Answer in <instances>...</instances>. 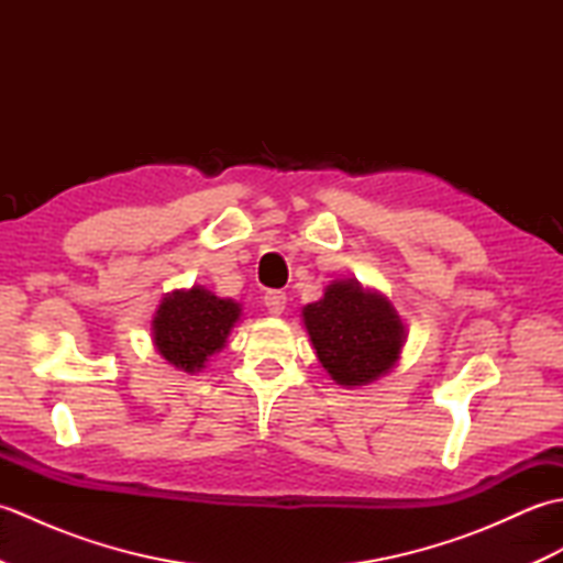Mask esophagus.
<instances>
[{
	"label": "esophagus",
	"mask_w": 563,
	"mask_h": 563,
	"mask_svg": "<svg viewBox=\"0 0 563 563\" xmlns=\"http://www.w3.org/2000/svg\"><path fill=\"white\" fill-rule=\"evenodd\" d=\"M263 305H266V309L271 314H283V309H285V305H288V297H285V292H280V290H268L266 295H263Z\"/></svg>",
	"instance_id": "34e87169"
}]
</instances>
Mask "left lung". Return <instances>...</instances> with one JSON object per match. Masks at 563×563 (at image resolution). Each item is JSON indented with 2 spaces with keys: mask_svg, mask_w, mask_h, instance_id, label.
Returning <instances> with one entry per match:
<instances>
[{
  "mask_svg": "<svg viewBox=\"0 0 563 563\" xmlns=\"http://www.w3.org/2000/svg\"><path fill=\"white\" fill-rule=\"evenodd\" d=\"M302 317L321 365L343 387L367 385L397 363L404 343L397 309L355 280L331 283Z\"/></svg>",
  "mask_w": 563,
  "mask_h": 563,
  "instance_id": "left-lung-1",
  "label": "left lung"
}]
</instances>
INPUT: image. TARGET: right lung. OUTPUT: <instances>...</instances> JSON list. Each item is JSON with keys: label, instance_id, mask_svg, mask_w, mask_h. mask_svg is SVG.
I'll list each match as a JSON object with an SVG mask.
<instances>
[{"label": "right lung", "instance_id": "1", "mask_svg": "<svg viewBox=\"0 0 563 563\" xmlns=\"http://www.w3.org/2000/svg\"><path fill=\"white\" fill-rule=\"evenodd\" d=\"M239 312L236 302L220 300L202 288L172 292L152 321L154 345L174 367L196 373L222 349Z\"/></svg>", "mask_w": 563, "mask_h": 563}]
</instances>
